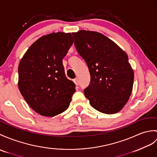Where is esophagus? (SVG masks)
Segmentation results:
<instances>
[{
    "mask_svg": "<svg viewBox=\"0 0 157 157\" xmlns=\"http://www.w3.org/2000/svg\"><path fill=\"white\" fill-rule=\"evenodd\" d=\"M74 82L75 83V84L76 86L78 85V78H75L74 79Z\"/></svg>",
    "mask_w": 157,
    "mask_h": 157,
    "instance_id": "1",
    "label": "esophagus"
}]
</instances>
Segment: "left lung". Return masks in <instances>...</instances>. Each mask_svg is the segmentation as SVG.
Listing matches in <instances>:
<instances>
[{
    "label": "left lung",
    "mask_w": 157,
    "mask_h": 157,
    "mask_svg": "<svg viewBox=\"0 0 157 157\" xmlns=\"http://www.w3.org/2000/svg\"><path fill=\"white\" fill-rule=\"evenodd\" d=\"M72 34L76 49L90 74L86 98L100 112H120L129 100L134 82V71L126 53L100 33L81 30Z\"/></svg>",
    "instance_id": "8db88e82"
}]
</instances>
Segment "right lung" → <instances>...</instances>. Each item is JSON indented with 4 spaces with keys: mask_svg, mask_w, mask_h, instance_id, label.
Wrapping results in <instances>:
<instances>
[{
    "mask_svg": "<svg viewBox=\"0 0 157 157\" xmlns=\"http://www.w3.org/2000/svg\"><path fill=\"white\" fill-rule=\"evenodd\" d=\"M74 43L70 33L42 36L24 54L18 68V86L33 110L52 117L67 110L75 85L65 74L63 59Z\"/></svg>",
    "mask_w": 157,
    "mask_h": 157,
    "instance_id": "1",
    "label": "right lung"
}]
</instances>
